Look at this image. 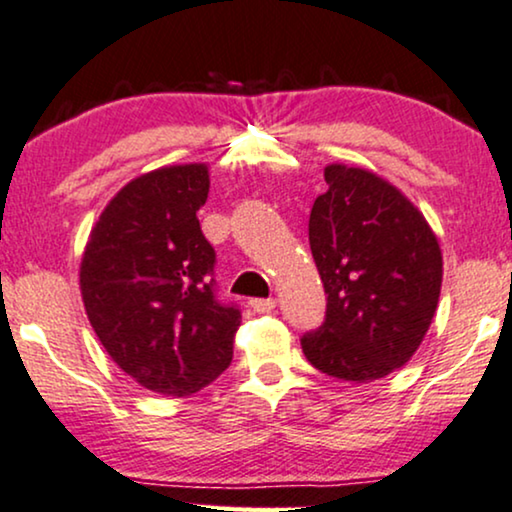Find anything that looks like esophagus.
Here are the masks:
<instances>
[{
  "label": "esophagus",
  "mask_w": 512,
  "mask_h": 512,
  "mask_svg": "<svg viewBox=\"0 0 512 512\" xmlns=\"http://www.w3.org/2000/svg\"><path fill=\"white\" fill-rule=\"evenodd\" d=\"M277 306L275 299H251V308L256 313H270Z\"/></svg>",
  "instance_id": "34e87169"
}]
</instances>
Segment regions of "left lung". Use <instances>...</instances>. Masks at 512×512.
<instances>
[{
	"instance_id": "obj_1",
	"label": "left lung",
	"mask_w": 512,
	"mask_h": 512,
	"mask_svg": "<svg viewBox=\"0 0 512 512\" xmlns=\"http://www.w3.org/2000/svg\"><path fill=\"white\" fill-rule=\"evenodd\" d=\"M325 194L308 218V242L327 311L301 337L313 368L370 382L410 361L430 330L441 292V251L422 213L363 168H325Z\"/></svg>"
}]
</instances>
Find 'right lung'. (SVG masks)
<instances>
[{"instance_id":"obj_1","label":"right lung","mask_w":512,"mask_h":512,"mask_svg":"<svg viewBox=\"0 0 512 512\" xmlns=\"http://www.w3.org/2000/svg\"><path fill=\"white\" fill-rule=\"evenodd\" d=\"M208 185L204 163L132 180L82 254V301L99 342L118 368L166 396L216 380L242 320L235 301L218 296L216 251L197 218Z\"/></svg>"}]
</instances>
